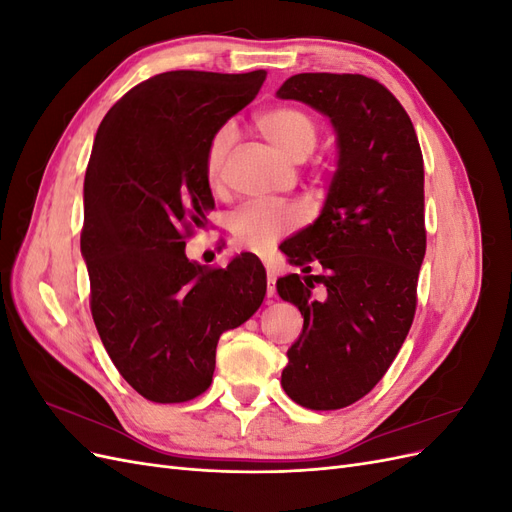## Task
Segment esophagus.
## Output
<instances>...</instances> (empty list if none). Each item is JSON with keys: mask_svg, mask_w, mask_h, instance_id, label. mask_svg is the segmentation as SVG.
I'll return each mask as SVG.
<instances>
[{"mask_svg": "<svg viewBox=\"0 0 512 512\" xmlns=\"http://www.w3.org/2000/svg\"><path fill=\"white\" fill-rule=\"evenodd\" d=\"M267 297H275V275L267 269Z\"/></svg>", "mask_w": 512, "mask_h": 512, "instance_id": "esophagus-1", "label": "esophagus"}]
</instances>
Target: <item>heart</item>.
<instances>
[{"instance_id":"heart-1","label":"heart","mask_w":512,"mask_h":512,"mask_svg":"<svg viewBox=\"0 0 512 512\" xmlns=\"http://www.w3.org/2000/svg\"><path fill=\"white\" fill-rule=\"evenodd\" d=\"M256 126L277 151L297 162L314 153L320 138L316 117L297 106H273L258 115ZM235 138L237 134L230 123H224L209 136L203 156V173L207 185L213 190L220 188L224 164ZM301 222V207L288 203V200H247L230 213L228 230L239 247L262 252L294 228H299Z\"/></svg>"}]
</instances>
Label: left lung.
<instances>
[{
  "mask_svg": "<svg viewBox=\"0 0 512 512\" xmlns=\"http://www.w3.org/2000/svg\"><path fill=\"white\" fill-rule=\"evenodd\" d=\"M277 96L329 115L339 138L320 218L282 243L306 275L277 280L303 316L284 391L303 408L339 410L382 380L412 327L427 245L423 153L406 108L369 76L294 74Z\"/></svg>",
  "mask_w": 512,
  "mask_h": 512,
  "instance_id": "obj_1",
  "label": "left lung"
}]
</instances>
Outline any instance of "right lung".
Returning <instances> with one entry per match:
<instances>
[{"instance_id": "1", "label": "right lung", "mask_w": 512, "mask_h": 512, "mask_svg": "<svg viewBox=\"0 0 512 512\" xmlns=\"http://www.w3.org/2000/svg\"><path fill=\"white\" fill-rule=\"evenodd\" d=\"M265 79V70L162 72L132 87L98 128L81 230L89 307L123 380L156 404L203 395L220 335L265 299V267L254 254L226 267L185 256L213 209L203 173L209 136Z\"/></svg>"}]
</instances>
